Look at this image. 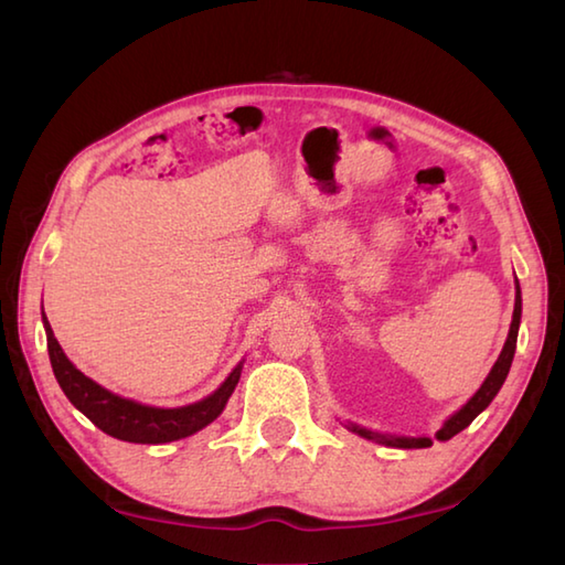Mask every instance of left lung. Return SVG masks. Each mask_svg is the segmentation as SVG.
<instances>
[{"label": "left lung", "instance_id": "1", "mask_svg": "<svg viewBox=\"0 0 565 565\" xmlns=\"http://www.w3.org/2000/svg\"><path fill=\"white\" fill-rule=\"evenodd\" d=\"M520 318H522V294H520V284H518V296H514V313H512V326H510V334L505 340V347H502V352L498 356V362L490 369L488 379L483 381V386L473 393V398L468 401L461 411H456L447 423L441 425V429L437 431V439L439 441H447L454 435H459L461 429H466L468 425L473 423V419L481 415L486 407L490 405V401L495 398L498 391L502 388V383H505L508 374H510V366H512V359H514V347H518V330H520ZM350 431H356L359 437L364 439H374L386 444V447H398V449H425L431 447V439L429 437H388V435H379V431H371L364 429L359 425H347Z\"/></svg>", "mask_w": 565, "mask_h": 565}]
</instances>
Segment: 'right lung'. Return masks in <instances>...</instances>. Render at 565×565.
Instances as JSON below:
<instances>
[{
	"label": "right lung",
	"mask_w": 565,
	"mask_h": 565,
	"mask_svg": "<svg viewBox=\"0 0 565 565\" xmlns=\"http://www.w3.org/2000/svg\"><path fill=\"white\" fill-rule=\"evenodd\" d=\"M43 328L47 338V354H51L53 374L70 403L75 405L82 415H87L94 425L106 431V435L134 444L177 441L211 425L213 419L223 413L227 398H231L239 381V371H243V362H239L231 371V376L221 383V388L213 391L209 398H203L199 403H191L184 407H152L121 398V395L99 386L97 381L84 376L65 356L63 347L57 344L45 313Z\"/></svg>",
	"instance_id": "right-lung-1"
}]
</instances>
